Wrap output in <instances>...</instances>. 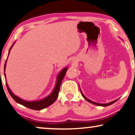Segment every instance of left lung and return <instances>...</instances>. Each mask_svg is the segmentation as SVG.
Here are the masks:
<instances>
[{"label": "left lung", "instance_id": "obj_1", "mask_svg": "<svg viewBox=\"0 0 135 135\" xmlns=\"http://www.w3.org/2000/svg\"><path fill=\"white\" fill-rule=\"evenodd\" d=\"M79 89H80V88H79ZM80 91H81V94H82V96H83V97L84 98V99H86V101H88V102H89V103H92V104H96V105H98V106H109V105H111V104H113L114 103H115L116 101L118 100V99H116V100H114V101H111V102H110V103H106V104H100V103H95V102H94V101H91L90 99H88L84 95V94H83V93H82V91H81V89H80Z\"/></svg>", "mask_w": 135, "mask_h": 135}]
</instances>
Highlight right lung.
<instances>
[{
  "label": "right lung",
  "mask_w": 135,
  "mask_h": 135,
  "mask_svg": "<svg viewBox=\"0 0 135 135\" xmlns=\"http://www.w3.org/2000/svg\"><path fill=\"white\" fill-rule=\"evenodd\" d=\"M14 44L12 45L11 48H10L8 56H9L10 51H11V49H12V46H14ZM7 58H8V56H7ZM6 62H7V60L6 62H5V65H4V71H5V69H6ZM67 70H68V68H65L61 71V72L59 73V74H58L57 77V81H56V85H55V87L54 88V89H53L52 92L51 93V94H49V95L47 96V97L44 98V99H41V100L34 101H27L24 100V99H21V98H19L18 96H17L15 95V94H13L11 89H10L9 86H8L7 83V81H6L7 88L8 91H9L10 95H11V97L14 99V101H16V102L19 103V104H22V105L26 106V107H27L28 108H30V109H34V110H41V109L47 108L49 106L51 105V104H52V103H54L55 102V101L56 100V99H57L58 96V94H59V91L60 86H61V83H62V79H64V76L65 74H66ZM4 76H5V78H6V73H4Z\"/></svg>",
  "instance_id": "obj_1"
}]
</instances>
